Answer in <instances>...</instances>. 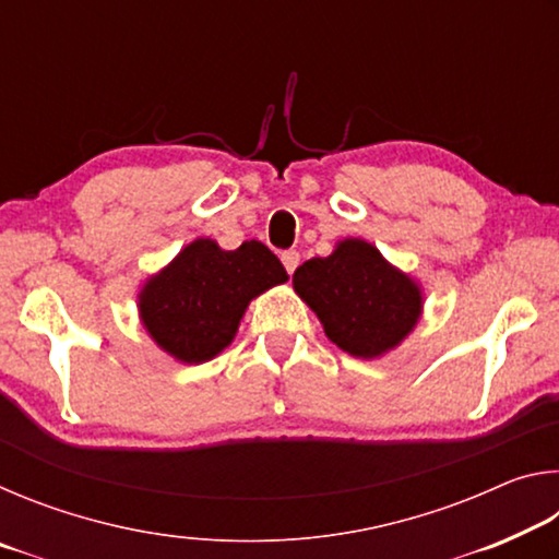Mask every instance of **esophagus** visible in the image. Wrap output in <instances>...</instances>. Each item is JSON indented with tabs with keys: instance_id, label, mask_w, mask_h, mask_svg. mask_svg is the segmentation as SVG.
Segmentation results:
<instances>
[{
	"instance_id": "34e87169",
	"label": "esophagus",
	"mask_w": 559,
	"mask_h": 559,
	"mask_svg": "<svg viewBox=\"0 0 559 559\" xmlns=\"http://www.w3.org/2000/svg\"><path fill=\"white\" fill-rule=\"evenodd\" d=\"M281 261H283V266H286V271L288 273H293V271H296L298 269V263H300V253L298 251H283L281 253Z\"/></svg>"
}]
</instances>
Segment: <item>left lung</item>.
Instances as JSON below:
<instances>
[{
	"instance_id": "obj_1",
	"label": "left lung",
	"mask_w": 559,
	"mask_h": 559,
	"mask_svg": "<svg viewBox=\"0 0 559 559\" xmlns=\"http://www.w3.org/2000/svg\"><path fill=\"white\" fill-rule=\"evenodd\" d=\"M293 290L343 353L377 359L412 335L424 310L419 281L392 266L365 239L337 241L293 273Z\"/></svg>"
}]
</instances>
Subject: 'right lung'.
<instances>
[{
  "label": "right lung",
  "instance_id": "obj_1",
  "mask_svg": "<svg viewBox=\"0 0 559 559\" xmlns=\"http://www.w3.org/2000/svg\"><path fill=\"white\" fill-rule=\"evenodd\" d=\"M286 281L266 243L251 239L226 251L200 236L140 286V323L177 362H210L234 343L249 302Z\"/></svg>",
  "mask_w": 559,
  "mask_h": 559
}]
</instances>
